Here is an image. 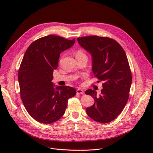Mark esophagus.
Returning a JSON list of instances; mask_svg holds the SVG:
<instances>
[{
	"label": "esophagus",
	"instance_id": "esophagus-1",
	"mask_svg": "<svg viewBox=\"0 0 153 153\" xmlns=\"http://www.w3.org/2000/svg\"><path fill=\"white\" fill-rule=\"evenodd\" d=\"M76 92H77V94H84V90H81V89H77Z\"/></svg>",
	"mask_w": 153,
	"mask_h": 153
}]
</instances>
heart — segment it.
<instances>
[{"label":"heart","mask_w":153,"mask_h":153,"mask_svg":"<svg viewBox=\"0 0 153 153\" xmlns=\"http://www.w3.org/2000/svg\"><path fill=\"white\" fill-rule=\"evenodd\" d=\"M83 56H87V55L84 50L81 49H77L76 52V57H83Z\"/></svg>","instance_id":"obj_1"}]
</instances>
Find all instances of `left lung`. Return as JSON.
Instances as JSON below:
<instances>
[{
  "mask_svg": "<svg viewBox=\"0 0 153 153\" xmlns=\"http://www.w3.org/2000/svg\"><path fill=\"white\" fill-rule=\"evenodd\" d=\"M77 41L92 55L94 77L103 82L99 96L94 90L85 91L94 100L87 108V114L97 122L109 123L121 114L129 99L132 73L126 53L117 41L108 37L82 36Z\"/></svg>",
  "mask_w": 153,
  "mask_h": 153,
  "instance_id": "8db88e82",
  "label": "left lung"
}]
</instances>
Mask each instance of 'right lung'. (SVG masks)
<instances>
[{
  "label": "right lung",
  "mask_w": 153,
  "mask_h": 153,
  "mask_svg": "<svg viewBox=\"0 0 153 153\" xmlns=\"http://www.w3.org/2000/svg\"><path fill=\"white\" fill-rule=\"evenodd\" d=\"M69 40L50 35L40 38L26 50L18 71L20 95L29 115L37 121L50 124L61 118L68 100L76 94L73 87H53V72L62 52L72 47Z\"/></svg>",
  "instance_id": "obj_1"
}]
</instances>
